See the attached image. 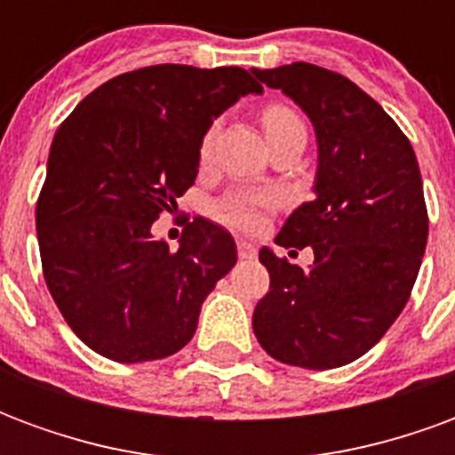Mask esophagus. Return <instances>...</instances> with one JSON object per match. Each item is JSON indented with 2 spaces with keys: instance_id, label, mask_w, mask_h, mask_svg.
<instances>
[{
  "instance_id": "1",
  "label": "esophagus",
  "mask_w": 455,
  "mask_h": 455,
  "mask_svg": "<svg viewBox=\"0 0 455 455\" xmlns=\"http://www.w3.org/2000/svg\"><path fill=\"white\" fill-rule=\"evenodd\" d=\"M238 248V258L241 260H251V258H256V246L251 243V241H246V238H241L236 243Z\"/></svg>"
}]
</instances>
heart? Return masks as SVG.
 I'll return each instance as SVG.
<instances>
[{
    "instance_id": "1",
    "label": "heart",
    "mask_w": 455,
    "mask_h": 455,
    "mask_svg": "<svg viewBox=\"0 0 455 455\" xmlns=\"http://www.w3.org/2000/svg\"><path fill=\"white\" fill-rule=\"evenodd\" d=\"M263 126H266L267 139H273V136L283 133V131L295 129V126H305V124H302V119H299L290 107L270 104V107H266V112H263ZM214 133H217L214 126L204 133L202 148H199L202 158H207L209 156L212 143H214ZM273 204H275V199L270 197V195L231 192V195L221 197L217 204L212 207V214H214L221 224H227V227L241 228V231H256L258 227H263V221H266L267 212L273 209Z\"/></svg>"
}]
</instances>
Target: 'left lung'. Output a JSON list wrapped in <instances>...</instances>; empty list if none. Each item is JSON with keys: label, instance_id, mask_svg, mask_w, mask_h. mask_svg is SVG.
<instances>
[{"label": "left lung", "instance_id": "obj_1", "mask_svg": "<svg viewBox=\"0 0 455 455\" xmlns=\"http://www.w3.org/2000/svg\"><path fill=\"white\" fill-rule=\"evenodd\" d=\"M309 116L316 133L315 197L287 217L275 243L315 263L299 267L260 248L270 290L253 331L267 355L329 371L380 341L410 299L429 217L410 139L348 77L312 63L253 70Z\"/></svg>", "mask_w": 455, "mask_h": 455}]
</instances>
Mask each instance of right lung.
<instances>
[{
  "mask_svg": "<svg viewBox=\"0 0 455 455\" xmlns=\"http://www.w3.org/2000/svg\"><path fill=\"white\" fill-rule=\"evenodd\" d=\"M263 87L243 68L150 65L112 77L55 131L36 231L45 285L77 339L116 363L168 358L236 266L227 228L195 217L178 251L150 234L197 178L202 139Z\"/></svg>",
  "mask_w": 455,
  "mask_h": 455,
  "instance_id": "right-lung-1",
  "label": "right lung"
}]
</instances>
